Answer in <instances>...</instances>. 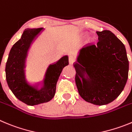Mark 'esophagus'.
Instances as JSON below:
<instances>
[{"instance_id":"34e87169","label":"esophagus","mask_w":132,"mask_h":132,"mask_svg":"<svg viewBox=\"0 0 132 132\" xmlns=\"http://www.w3.org/2000/svg\"><path fill=\"white\" fill-rule=\"evenodd\" d=\"M69 63L70 64H72L73 63L75 62V61H76V58L74 56V55H70L69 56Z\"/></svg>"}]
</instances>
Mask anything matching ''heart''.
<instances>
[{
	"instance_id": "heart-1",
	"label": "heart",
	"mask_w": 132,
	"mask_h": 132,
	"mask_svg": "<svg viewBox=\"0 0 132 132\" xmlns=\"http://www.w3.org/2000/svg\"><path fill=\"white\" fill-rule=\"evenodd\" d=\"M90 40H91V39H90Z\"/></svg>"
}]
</instances>
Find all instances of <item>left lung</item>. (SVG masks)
Wrapping results in <instances>:
<instances>
[{"label": "left lung", "instance_id": "obj_1", "mask_svg": "<svg viewBox=\"0 0 132 132\" xmlns=\"http://www.w3.org/2000/svg\"><path fill=\"white\" fill-rule=\"evenodd\" d=\"M96 45L87 44L73 64L78 93L87 102L97 105L114 101L128 78L129 61L124 44L108 30L97 31Z\"/></svg>", "mask_w": 132, "mask_h": 132}]
</instances>
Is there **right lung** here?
<instances>
[{
  "instance_id": "right-lung-1",
  "label": "right lung",
  "mask_w": 132,
  "mask_h": 132,
  "mask_svg": "<svg viewBox=\"0 0 132 132\" xmlns=\"http://www.w3.org/2000/svg\"><path fill=\"white\" fill-rule=\"evenodd\" d=\"M42 28L27 29L11 48L6 65V78L11 91L28 105L50 101L55 94L56 84L63 69L69 65L67 55L49 66L41 83L31 84L26 79L25 61L31 42Z\"/></svg>"
}]
</instances>
